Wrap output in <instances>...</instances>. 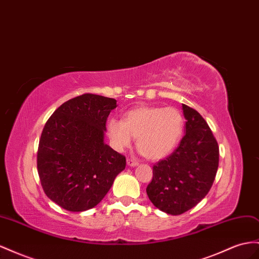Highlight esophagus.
<instances>
[{"label": "esophagus", "instance_id": "1", "mask_svg": "<svg viewBox=\"0 0 259 259\" xmlns=\"http://www.w3.org/2000/svg\"><path fill=\"white\" fill-rule=\"evenodd\" d=\"M126 163H127L128 166H136V165L139 164V163L136 161V160H134V159H127V160H126Z\"/></svg>", "mask_w": 259, "mask_h": 259}]
</instances>
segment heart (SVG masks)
Returning <instances> with one entry per match:
<instances>
[{
	"label": "heart",
	"instance_id": "b5f03b06",
	"mask_svg": "<svg viewBox=\"0 0 259 259\" xmlns=\"http://www.w3.org/2000/svg\"><path fill=\"white\" fill-rule=\"evenodd\" d=\"M111 144L118 151L136 137L137 148L152 161L167 157L183 136L184 118L176 108L138 107L125 113L124 120L111 118L107 125Z\"/></svg>",
	"mask_w": 259,
	"mask_h": 259
}]
</instances>
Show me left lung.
<instances>
[{
    "instance_id": "left-lung-1",
    "label": "left lung",
    "mask_w": 259,
    "mask_h": 259,
    "mask_svg": "<svg viewBox=\"0 0 259 259\" xmlns=\"http://www.w3.org/2000/svg\"><path fill=\"white\" fill-rule=\"evenodd\" d=\"M185 135L173 153L152 167L147 195L160 210L179 215L196 206L210 191L219 165V147L196 110L182 104Z\"/></svg>"
}]
</instances>
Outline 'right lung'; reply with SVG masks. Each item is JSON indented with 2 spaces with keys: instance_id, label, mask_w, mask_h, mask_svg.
I'll use <instances>...</instances> for the list:
<instances>
[{
  "instance_id": "add662e5",
  "label": "right lung",
  "mask_w": 259,
  "mask_h": 259,
  "mask_svg": "<svg viewBox=\"0 0 259 259\" xmlns=\"http://www.w3.org/2000/svg\"><path fill=\"white\" fill-rule=\"evenodd\" d=\"M112 98L85 94L62 104L41 134L37 166L47 196L68 211L94 208L106 196L126 160L104 143Z\"/></svg>"
}]
</instances>
